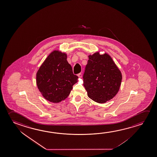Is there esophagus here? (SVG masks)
Here are the masks:
<instances>
[{
	"mask_svg": "<svg viewBox=\"0 0 157 157\" xmlns=\"http://www.w3.org/2000/svg\"><path fill=\"white\" fill-rule=\"evenodd\" d=\"M78 76L79 78H82V74L81 73H80L79 74H78Z\"/></svg>",
	"mask_w": 157,
	"mask_h": 157,
	"instance_id": "obj_1",
	"label": "esophagus"
}]
</instances>
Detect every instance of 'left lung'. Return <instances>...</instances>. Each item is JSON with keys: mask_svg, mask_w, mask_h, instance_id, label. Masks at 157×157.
<instances>
[{"mask_svg": "<svg viewBox=\"0 0 157 157\" xmlns=\"http://www.w3.org/2000/svg\"><path fill=\"white\" fill-rule=\"evenodd\" d=\"M122 78L120 71L108 54L97 52L89 56L83 79L90 98L99 103L112 99L118 92Z\"/></svg>", "mask_w": 157, "mask_h": 157, "instance_id": "1", "label": "left lung"}]
</instances>
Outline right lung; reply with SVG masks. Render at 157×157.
Segmentation results:
<instances>
[{
  "instance_id": "1",
  "label": "right lung",
  "mask_w": 157,
  "mask_h": 157,
  "mask_svg": "<svg viewBox=\"0 0 157 157\" xmlns=\"http://www.w3.org/2000/svg\"><path fill=\"white\" fill-rule=\"evenodd\" d=\"M78 78L67 61V55L55 51L49 54L39 68L36 83L47 100L59 103L68 96Z\"/></svg>"
}]
</instances>
